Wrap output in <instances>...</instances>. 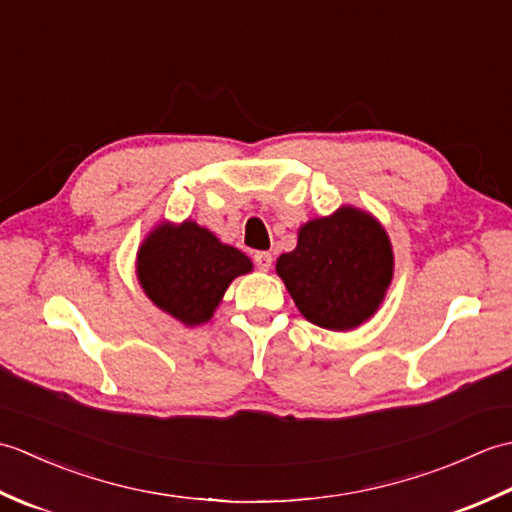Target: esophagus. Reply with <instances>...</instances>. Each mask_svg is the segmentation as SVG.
<instances>
[{"instance_id": "esophagus-1", "label": "esophagus", "mask_w": 512, "mask_h": 512, "mask_svg": "<svg viewBox=\"0 0 512 512\" xmlns=\"http://www.w3.org/2000/svg\"><path fill=\"white\" fill-rule=\"evenodd\" d=\"M255 266L262 270V273H268L270 266H273V255L266 253V250H259V253H255Z\"/></svg>"}]
</instances>
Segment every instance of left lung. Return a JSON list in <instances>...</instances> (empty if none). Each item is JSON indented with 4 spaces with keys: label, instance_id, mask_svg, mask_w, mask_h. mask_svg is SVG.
<instances>
[{
    "label": "left lung",
    "instance_id": "8db88e82",
    "mask_svg": "<svg viewBox=\"0 0 512 512\" xmlns=\"http://www.w3.org/2000/svg\"><path fill=\"white\" fill-rule=\"evenodd\" d=\"M277 275L310 323L347 332L378 312L394 279V248L372 213L339 206L299 228L297 246L279 255Z\"/></svg>",
    "mask_w": 512,
    "mask_h": 512
}]
</instances>
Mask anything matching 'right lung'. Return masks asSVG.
Wrapping results in <instances>:
<instances>
[{
  "label": "right lung",
  "mask_w": 512,
  "mask_h": 512,
  "mask_svg": "<svg viewBox=\"0 0 512 512\" xmlns=\"http://www.w3.org/2000/svg\"><path fill=\"white\" fill-rule=\"evenodd\" d=\"M253 262L193 220L156 224L136 253V277L149 301L187 328L213 319L235 277Z\"/></svg>",
  "instance_id": "add662e5"
}]
</instances>
